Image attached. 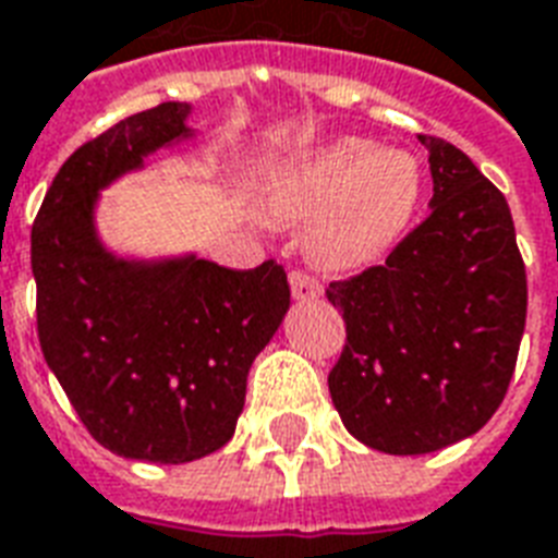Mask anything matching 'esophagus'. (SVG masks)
Returning a JSON list of instances; mask_svg holds the SVG:
<instances>
[{
	"label": "esophagus",
	"instance_id": "obj_1",
	"mask_svg": "<svg viewBox=\"0 0 558 558\" xmlns=\"http://www.w3.org/2000/svg\"><path fill=\"white\" fill-rule=\"evenodd\" d=\"M291 293H293V300L311 302V300H317L319 293H323V284H319L311 274L293 270V274H291Z\"/></svg>",
	"mask_w": 558,
	"mask_h": 558
}]
</instances>
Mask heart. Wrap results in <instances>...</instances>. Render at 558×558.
<instances>
[{
  "label": "heart",
  "instance_id": "b5f03b06",
  "mask_svg": "<svg viewBox=\"0 0 558 558\" xmlns=\"http://www.w3.org/2000/svg\"><path fill=\"white\" fill-rule=\"evenodd\" d=\"M418 201V171L364 140L308 150L267 192L265 215L288 227L308 218L305 250L326 270H361L390 253Z\"/></svg>",
  "mask_w": 558,
  "mask_h": 558
}]
</instances>
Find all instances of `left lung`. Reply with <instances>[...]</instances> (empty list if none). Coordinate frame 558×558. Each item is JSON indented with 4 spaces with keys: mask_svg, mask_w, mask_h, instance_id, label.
Listing matches in <instances>:
<instances>
[{
    "mask_svg": "<svg viewBox=\"0 0 558 558\" xmlns=\"http://www.w3.org/2000/svg\"><path fill=\"white\" fill-rule=\"evenodd\" d=\"M427 148L430 215L384 265L328 282L347 347L328 392L355 439L430 454L477 434L507 396L526 323V270L507 197L463 150Z\"/></svg>",
    "mask_w": 558,
    "mask_h": 558,
    "instance_id": "8db88e82",
    "label": "left lung"
}]
</instances>
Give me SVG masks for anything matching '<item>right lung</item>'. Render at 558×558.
I'll return each mask as SVG.
<instances>
[{
    "instance_id": "1",
    "label": "right lung",
    "mask_w": 558,
    "mask_h": 558,
    "mask_svg": "<svg viewBox=\"0 0 558 558\" xmlns=\"http://www.w3.org/2000/svg\"><path fill=\"white\" fill-rule=\"evenodd\" d=\"M189 110L157 104L84 142L32 227L43 357L95 442L145 463H192L230 442L250 366L291 305L274 258L253 270L124 262L95 235L98 189L192 136Z\"/></svg>"
}]
</instances>
